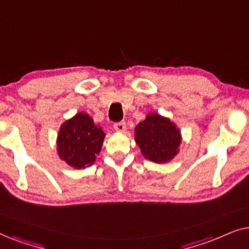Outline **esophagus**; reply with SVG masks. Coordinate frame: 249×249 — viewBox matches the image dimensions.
Returning <instances> with one entry per match:
<instances>
[{
    "instance_id": "34e87169",
    "label": "esophagus",
    "mask_w": 249,
    "mask_h": 249,
    "mask_svg": "<svg viewBox=\"0 0 249 249\" xmlns=\"http://www.w3.org/2000/svg\"><path fill=\"white\" fill-rule=\"evenodd\" d=\"M114 129H115V131H118V132H124V130H125V124L124 121H121V122H115L114 124Z\"/></svg>"
}]
</instances>
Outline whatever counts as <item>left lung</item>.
Masks as SVG:
<instances>
[{"instance_id": "1", "label": "left lung", "mask_w": 249, "mask_h": 249, "mask_svg": "<svg viewBox=\"0 0 249 249\" xmlns=\"http://www.w3.org/2000/svg\"><path fill=\"white\" fill-rule=\"evenodd\" d=\"M135 141L145 159L155 163H166L178 154L181 135L170 119L149 113L144 121L136 125Z\"/></svg>"}]
</instances>
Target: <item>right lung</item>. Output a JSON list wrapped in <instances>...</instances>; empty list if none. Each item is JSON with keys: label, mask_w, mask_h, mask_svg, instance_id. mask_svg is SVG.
<instances>
[{"label": "right lung", "mask_w": 249, "mask_h": 249, "mask_svg": "<svg viewBox=\"0 0 249 249\" xmlns=\"http://www.w3.org/2000/svg\"><path fill=\"white\" fill-rule=\"evenodd\" d=\"M105 134L94 124L93 118L79 112L61 125L56 145L60 159L74 169L94 164L101 152Z\"/></svg>", "instance_id": "1"}]
</instances>
